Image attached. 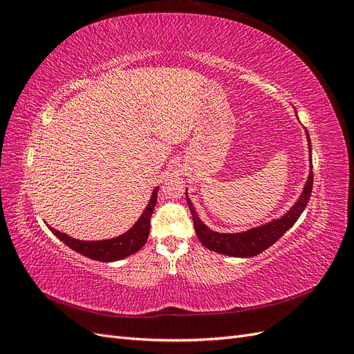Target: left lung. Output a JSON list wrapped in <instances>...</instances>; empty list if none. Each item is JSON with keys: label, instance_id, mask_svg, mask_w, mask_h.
Returning a JSON list of instances; mask_svg holds the SVG:
<instances>
[{"label": "left lung", "instance_id": "left-lung-1", "mask_svg": "<svg viewBox=\"0 0 354 354\" xmlns=\"http://www.w3.org/2000/svg\"><path fill=\"white\" fill-rule=\"evenodd\" d=\"M306 136L308 142L310 169H308V177L303 187L301 195L298 196L297 202L283 214V216L267 221L261 224V226H257L243 232H236V233H220L216 230H211L207 224L199 218L194 203H192L190 198L187 196V189H186V201H187L189 209L192 212V218H194L198 239L203 246H205V248L223 255L248 259V257L259 255L260 252L266 251L269 246H272L277 239H279L283 233H286L294 226L295 221L306 209L307 202L310 199V195H312V189H313L312 143H310V136L307 131H306Z\"/></svg>", "mask_w": 354, "mask_h": 354}]
</instances>
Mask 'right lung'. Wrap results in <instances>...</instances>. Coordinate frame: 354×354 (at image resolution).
<instances>
[{
	"label": "right lung",
	"instance_id": "right-lung-1",
	"mask_svg": "<svg viewBox=\"0 0 354 354\" xmlns=\"http://www.w3.org/2000/svg\"><path fill=\"white\" fill-rule=\"evenodd\" d=\"M158 199V187L153 189L151 199H149L145 211L138 220L134 223L131 229H128L120 236L103 241H80L75 239L69 234L59 232L48 226V229L55 233V236L59 238L63 243H66L71 250L80 252L84 257H88L91 260H97L103 263H112L118 260H124L127 257L136 254L138 250L143 248L151 232V217L156 205Z\"/></svg>",
	"mask_w": 354,
	"mask_h": 354
}]
</instances>
